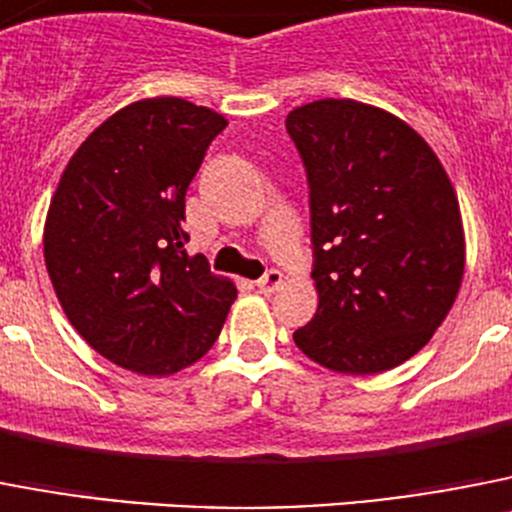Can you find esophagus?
<instances>
[{
	"label": "esophagus",
	"mask_w": 512,
	"mask_h": 512,
	"mask_svg": "<svg viewBox=\"0 0 512 512\" xmlns=\"http://www.w3.org/2000/svg\"><path fill=\"white\" fill-rule=\"evenodd\" d=\"M281 283H283L281 270L270 268V270H265V275H262L260 281H257V288H260L262 293H273V291H278V288H281Z\"/></svg>",
	"instance_id": "34e87169"
}]
</instances>
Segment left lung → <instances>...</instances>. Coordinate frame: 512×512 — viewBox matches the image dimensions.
<instances>
[{
  "mask_svg": "<svg viewBox=\"0 0 512 512\" xmlns=\"http://www.w3.org/2000/svg\"><path fill=\"white\" fill-rule=\"evenodd\" d=\"M286 131L309 182L319 291L293 342L330 371H389L433 337L464 278L451 180L422 136L363 102H309Z\"/></svg>",
  "mask_w": 512,
  "mask_h": 512,
  "instance_id": "1",
  "label": "left lung"
}]
</instances>
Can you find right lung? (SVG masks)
Wrapping results in <instances>:
<instances>
[{
    "instance_id": "add662e5",
    "label": "right lung",
    "mask_w": 512,
    "mask_h": 512,
    "mask_svg": "<svg viewBox=\"0 0 512 512\" xmlns=\"http://www.w3.org/2000/svg\"><path fill=\"white\" fill-rule=\"evenodd\" d=\"M224 115L133 102L87 136L48 208L43 252L74 330L115 366L170 376L211 350L237 288L190 257L185 193Z\"/></svg>"
}]
</instances>
